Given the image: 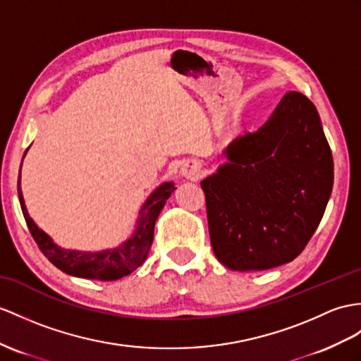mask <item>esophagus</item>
Here are the masks:
<instances>
[{"instance_id": "esophagus-1", "label": "esophagus", "mask_w": 361, "mask_h": 361, "mask_svg": "<svg viewBox=\"0 0 361 361\" xmlns=\"http://www.w3.org/2000/svg\"><path fill=\"white\" fill-rule=\"evenodd\" d=\"M200 173H202V170H200V165H199L197 162H195V161H190V162H187L185 165L182 166V174L185 176L187 179L196 180V179H199Z\"/></svg>"}]
</instances>
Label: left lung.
Returning a JSON list of instances; mask_svg holds the SVG:
<instances>
[{"label": "left lung", "instance_id": "8db88e82", "mask_svg": "<svg viewBox=\"0 0 361 361\" xmlns=\"http://www.w3.org/2000/svg\"><path fill=\"white\" fill-rule=\"evenodd\" d=\"M228 162L200 182L211 247L234 271L293 262L317 230L334 185L317 109L288 92L257 131L234 139Z\"/></svg>", "mask_w": 361, "mask_h": 361}]
</instances>
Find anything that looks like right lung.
Masks as SVG:
<instances>
[{"instance_id":"obj_1","label":"right lung","mask_w":361,"mask_h":361,"mask_svg":"<svg viewBox=\"0 0 361 361\" xmlns=\"http://www.w3.org/2000/svg\"><path fill=\"white\" fill-rule=\"evenodd\" d=\"M27 150L24 152V156ZM23 156V159H24ZM23 164V161H21ZM174 185L171 182L162 183L153 195L147 199L144 207L140 208V217L137 222V228L131 239H128L121 247L102 251V252H82V251H67L56 247L51 242L50 237L42 230L35 225L30 219L27 209L24 205L23 192L20 187V176H18V197L25 224L29 226V231L37 242L38 248L56 268H59L66 274L82 277V279H93V280H118L128 276L136 268L142 265L144 260L148 256V251L152 248L153 234H154V224L156 219L162 211L166 199L171 196L174 191Z\"/></svg>"}]
</instances>
